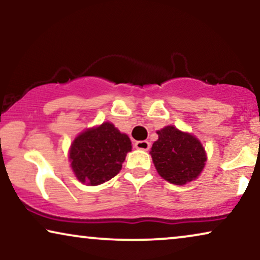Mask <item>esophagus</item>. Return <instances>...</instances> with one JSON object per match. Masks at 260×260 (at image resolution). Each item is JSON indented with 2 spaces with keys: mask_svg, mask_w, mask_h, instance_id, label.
I'll list each match as a JSON object with an SVG mask.
<instances>
[{
  "mask_svg": "<svg viewBox=\"0 0 260 260\" xmlns=\"http://www.w3.org/2000/svg\"><path fill=\"white\" fill-rule=\"evenodd\" d=\"M135 148L136 149H140V150H144L147 151L150 149V143H149L148 141H138L135 143Z\"/></svg>",
  "mask_w": 260,
  "mask_h": 260,
  "instance_id": "obj_1",
  "label": "esophagus"
}]
</instances>
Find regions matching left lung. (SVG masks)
<instances>
[{
    "label": "left lung",
    "instance_id": "left-lung-1",
    "mask_svg": "<svg viewBox=\"0 0 260 260\" xmlns=\"http://www.w3.org/2000/svg\"><path fill=\"white\" fill-rule=\"evenodd\" d=\"M150 155L155 168L166 181L183 186L199 177L207 161L205 148L193 135L174 125L157 131Z\"/></svg>",
    "mask_w": 260,
    "mask_h": 260
}]
</instances>
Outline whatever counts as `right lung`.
<instances>
[{
	"instance_id": "right-lung-1",
	"label": "right lung",
	"mask_w": 260,
	"mask_h": 260,
	"mask_svg": "<svg viewBox=\"0 0 260 260\" xmlns=\"http://www.w3.org/2000/svg\"><path fill=\"white\" fill-rule=\"evenodd\" d=\"M131 141L112 123L86 129L74 138L69 158L74 175L81 183L98 186L111 180L122 169L131 151Z\"/></svg>"
}]
</instances>
